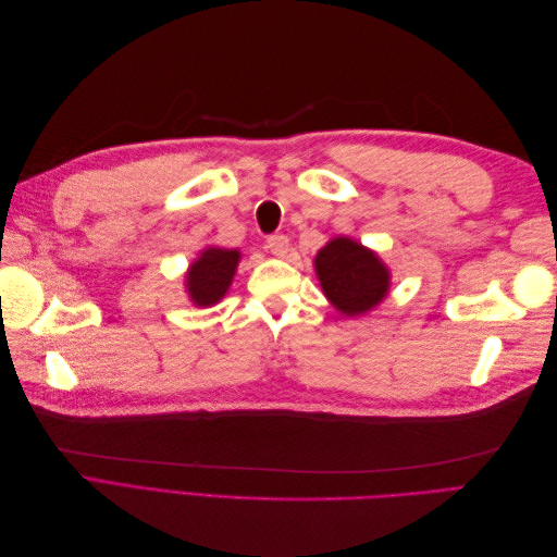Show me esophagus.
<instances>
[{"instance_id":"esophagus-1","label":"esophagus","mask_w":557,"mask_h":557,"mask_svg":"<svg viewBox=\"0 0 557 557\" xmlns=\"http://www.w3.org/2000/svg\"><path fill=\"white\" fill-rule=\"evenodd\" d=\"M267 250L276 258H285L290 250V239L285 234H272V237H267Z\"/></svg>"}]
</instances>
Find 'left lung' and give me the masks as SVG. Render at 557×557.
I'll return each mask as SVG.
<instances>
[{"mask_svg":"<svg viewBox=\"0 0 557 557\" xmlns=\"http://www.w3.org/2000/svg\"><path fill=\"white\" fill-rule=\"evenodd\" d=\"M313 267L332 307L350 318L372 311L391 290V269L374 250L350 237L327 242L318 250Z\"/></svg>","mask_w":557,"mask_h":557,"instance_id":"obj_1","label":"left lung"}]
</instances>
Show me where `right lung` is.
<instances>
[{
  "label": "right lung",
  "instance_id": "right-lung-1",
  "mask_svg": "<svg viewBox=\"0 0 557 557\" xmlns=\"http://www.w3.org/2000/svg\"><path fill=\"white\" fill-rule=\"evenodd\" d=\"M242 252L237 248H218L209 246L199 252V258L190 264L185 274V288H188L190 301L197 307H213L221 301L232 285L234 272H237Z\"/></svg>",
  "mask_w": 557,
  "mask_h": 557
}]
</instances>
